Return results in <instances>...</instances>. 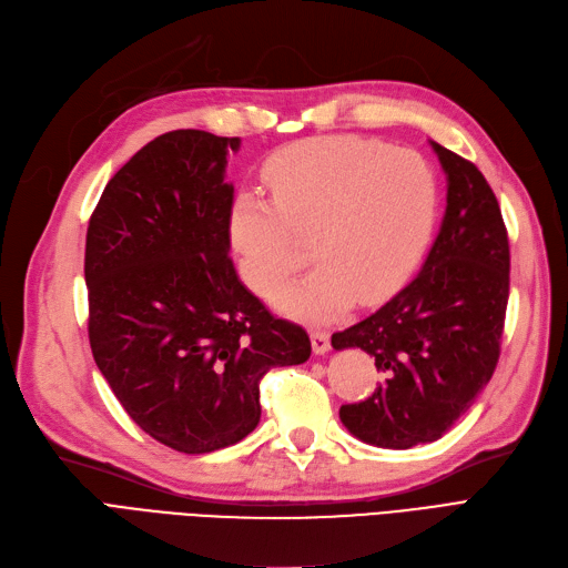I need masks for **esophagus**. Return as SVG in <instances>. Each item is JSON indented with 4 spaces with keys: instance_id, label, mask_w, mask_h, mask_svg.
I'll use <instances>...</instances> for the list:
<instances>
[{
    "instance_id": "1",
    "label": "esophagus",
    "mask_w": 568,
    "mask_h": 568,
    "mask_svg": "<svg viewBox=\"0 0 568 568\" xmlns=\"http://www.w3.org/2000/svg\"><path fill=\"white\" fill-rule=\"evenodd\" d=\"M310 341H312V349L315 355H324V352L331 349V341L324 328H310Z\"/></svg>"
}]
</instances>
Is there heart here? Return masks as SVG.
<instances>
[{
    "instance_id": "1",
    "label": "heart",
    "mask_w": 568,
    "mask_h": 568,
    "mask_svg": "<svg viewBox=\"0 0 568 568\" xmlns=\"http://www.w3.org/2000/svg\"><path fill=\"white\" fill-rule=\"evenodd\" d=\"M270 200L242 192L230 240L244 282L267 296L312 256L307 277L275 291L291 315L326 320L352 298L376 303L414 270L437 213V181L420 154L359 135L291 143L263 166Z\"/></svg>"
}]
</instances>
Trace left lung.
Returning <instances> with one entry per match:
<instances>
[{"instance_id": "left-lung-1", "label": "left lung", "mask_w": 568, "mask_h": 568, "mask_svg": "<svg viewBox=\"0 0 568 568\" xmlns=\"http://www.w3.org/2000/svg\"><path fill=\"white\" fill-rule=\"evenodd\" d=\"M446 173V213L423 270L374 315L331 336L362 347L385 381L341 406L357 439L381 448L437 442L491 381L510 296V242L491 185L429 141Z\"/></svg>"}]
</instances>
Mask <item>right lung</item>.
<instances>
[{"label":"right lung","mask_w":568,"mask_h":568,"mask_svg":"<svg viewBox=\"0 0 568 568\" xmlns=\"http://www.w3.org/2000/svg\"><path fill=\"white\" fill-rule=\"evenodd\" d=\"M240 143L158 135L112 175L87 230L93 359L133 423L181 454L242 442L261 420V378L312 349L227 256L225 164Z\"/></svg>","instance_id":"1"}]
</instances>
